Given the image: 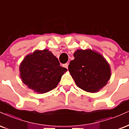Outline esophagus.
Segmentation results:
<instances>
[{
  "mask_svg": "<svg viewBox=\"0 0 129 129\" xmlns=\"http://www.w3.org/2000/svg\"><path fill=\"white\" fill-rule=\"evenodd\" d=\"M63 67H64L65 68H66V69H68V68H69V63H65V64L63 65Z\"/></svg>",
  "mask_w": 129,
  "mask_h": 129,
  "instance_id": "esophagus-1",
  "label": "esophagus"
}]
</instances>
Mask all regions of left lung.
<instances>
[{"instance_id": "8db88e82", "label": "left lung", "mask_w": 129, "mask_h": 129, "mask_svg": "<svg viewBox=\"0 0 129 129\" xmlns=\"http://www.w3.org/2000/svg\"><path fill=\"white\" fill-rule=\"evenodd\" d=\"M70 61L69 70L76 84L88 92H97L111 76L109 63L99 53L91 49L77 50Z\"/></svg>"}]
</instances>
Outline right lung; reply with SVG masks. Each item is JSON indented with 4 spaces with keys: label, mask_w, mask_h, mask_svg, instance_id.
<instances>
[{
    "label": "right lung",
    "mask_w": 129,
    "mask_h": 129,
    "mask_svg": "<svg viewBox=\"0 0 129 129\" xmlns=\"http://www.w3.org/2000/svg\"><path fill=\"white\" fill-rule=\"evenodd\" d=\"M20 77L27 88L43 94L53 89L67 70L47 49L34 51L23 59L20 65Z\"/></svg>",
    "instance_id": "obj_1"
}]
</instances>
